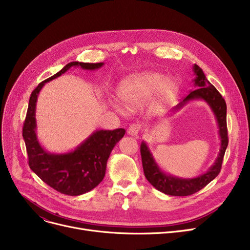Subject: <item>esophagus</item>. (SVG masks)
Returning <instances> with one entry per match:
<instances>
[{"instance_id":"obj_1","label":"esophagus","mask_w":250,"mask_h":250,"mask_svg":"<svg viewBox=\"0 0 250 250\" xmlns=\"http://www.w3.org/2000/svg\"><path fill=\"white\" fill-rule=\"evenodd\" d=\"M140 127H141V126H140V125H138V124L130 125L129 127H128V129H127V134H128L129 136L137 137L138 134H139V132H140Z\"/></svg>"}]
</instances>
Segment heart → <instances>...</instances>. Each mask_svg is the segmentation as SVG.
<instances>
[{
  "label": "heart",
  "mask_w": 250,
  "mask_h": 250,
  "mask_svg": "<svg viewBox=\"0 0 250 250\" xmlns=\"http://www.w3.org/2000/svg\"><path fill=\"white\" fill-rule=\"evenodd\" d=\"M178 91V83L173 78H163L158 73H139L127 77L120 84L117 96L126 108L134 109L145 101L153 92V99L160 103L169 100ZM112 107L122 114L125 109L117 103H111Z\"/></svg>",
  "instance_id": "b5f03b06"
}]
</instances>
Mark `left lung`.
Segmentation results:
<instances>
[{"label":"left lung","instance_id":"1","mask_svg":"<svg viewBox=\"0 0 250 250\" xmlns=\"http://www.w3.org/2000/svg\"><path fill=\"white\" fill-rule=\"evenodd\" d=\"M192 71L194 73V79L192 80L194 90L189 91L188 95L179 102L172 109L171 112H177L182 109L186 105L192 100H204L209 108L212 109L218 126V134L220 139V150L217 159L213 165L208 169V171L192 178H181L169 173L156 162L154 156L146 142L141 144V156L144 173L147 180L159 191L175 196H187L204 188L219 174L223 158L228 146V134H227V106L224 98L219 93L218 90L208 81L203 70L198 64H193Z\"/></svg>","mask_w":250,"mask_h":250}]
</instances>
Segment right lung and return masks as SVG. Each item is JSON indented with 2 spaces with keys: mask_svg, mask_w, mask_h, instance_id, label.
<instances>
[{
  "mask_svg": "<svg viewBox=\"0 0 250 250\" xmlns=\"http://www.w3.org/2000/svg\"><path fill=\"white\" fill-rule=\"evenodd\" d=\"M103 64L104 62H71L60 72L39 84L29 98L22 133L28 154L29 166L47 186L63 194L81 195L99 185L106 171L109 155L116 144L124 138L125 129H98L73 151L50 153L42 146L36 135L35 110L38 94L45 83L60 77L71 68L80 67L86 71H94L100 69Z\"/></svg>",
  "mask_w": 250,
  "mask_h": 250,
  "instance_id": "add662e5",
  "label": "right lung"
}]
</instances>
